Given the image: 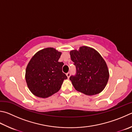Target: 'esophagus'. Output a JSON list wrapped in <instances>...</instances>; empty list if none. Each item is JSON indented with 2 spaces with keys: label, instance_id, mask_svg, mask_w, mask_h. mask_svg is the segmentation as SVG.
Listing matches in <instances>:
<instances>
[{
  "label": "esophagus",
  "instance_id": "1",
  "mask_svg": "<svg viewBox=\"0 0 132 132\" xmlns=\"http://www.w3.org/2000/svg\"><path fill=\"white\" fill-rule=\"evenodd\" d=\"M66 76H67V77H68V78H69V77H70V72H68V73H66Z\"/></svg>",
  "mask_w": 132,
  "mask_h": 132
}]
</instances>
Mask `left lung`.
Instances as JSON below:
<instances>
[{"label": "left lung", "mask_w": 132, "mask_h": 132, "mask_svg": "<svg viewBox=\"0 0 132 132\" xmlns=\"http://www.w3.org/2000/svg\"><path fill=\"white\" fill-rule=\"evenodd\" d=\"M76 74L70 77L75 89L87 95L98 94L104 89L109 78L107 64L95 49L82 46L70 52Z\"/></svg>", "instance_id": "left-lung-1"}]
</instances>
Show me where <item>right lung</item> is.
Listing matches in <instances>:
<instances>
[{
    "mask_svg": "<svg viewBox=\"0 0 132 132\" xmlns=\"http://www.w3.org/2000/svg\"><path fill=\"white\" fill-rule=\"evenodd\" d=\"M62 52L54 48H46L36 52L26 69L25 80L33 95L46 98L58 92L64 80L63 62H58Z\"/></svg>",
    "mask_w": 132,
    "mask_h": 132,
    "instance_id": "obj_1",
    "label": "right lung"
}]
</instances>
